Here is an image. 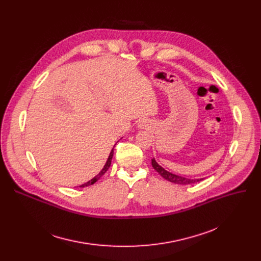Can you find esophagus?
<instances>
[{"mask_svg":"<svg viewBox=\"0 0 261 261\" xmlns=\"http://www.w3.org/2000/svg\"><path fill=\"white\" fill-rule=\"evenodd\" d=\"M150 127V122H148L146 119H142L138 122V128L139 129H146Z\"/></svg>","mask_w":261,"mask_h":261,"instance_id":"34e87169","label":"esophagus"}]
</instances>
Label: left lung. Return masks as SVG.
I'll return each instance as SVG.
<instances>
[{
  "label": "left lung",
  "mask_w": 261,
  "mask_h": 261,
  "mask_svg": "<svg viewBox=\"0 0 261 261\" xmlns=\"http://www.w3.org/2000/svg\"><path fill=\"white\" fill-rule=\"evenodd\" d=\"M152 166L163 178H165L168 181H171L173 184H176V185H191V184H195L197 181H200V180L204 179V177H202V178H188V177H185V176L177 175V174H174L172 172H169L165 168H163L161 165H159L157 163V161L155 160V158L152 159Z\"/></svg>",
  "instance_id": "left-lung-1"
}]
</instances>
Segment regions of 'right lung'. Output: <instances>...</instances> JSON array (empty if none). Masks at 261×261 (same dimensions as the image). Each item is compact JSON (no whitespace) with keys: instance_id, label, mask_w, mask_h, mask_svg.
<instances>
[{"instance_id":"obj_1","label":"right lung","mask_w":261,"mask_h":261,"mask_svg":"<svg viewBox=\"0 0 261 261\" xmlns=\"http://www.w3.org/2000/svg\"><path fill=\"white\" fill-rule=\"evenodd\" d=\"M113 156H114V148H113V150H111V152H110V154H109V156H108V158H107V161H106L105 165L103 166V168L101 169V171H100L96 176H94L91 180H89V181L83 184L82 186H80V187H81V188H85V187H88V186H91V185L95 184V182L107 171V169L109 168V166H110V164H111V160H113Z\"/></svg>"}]
</instances>
